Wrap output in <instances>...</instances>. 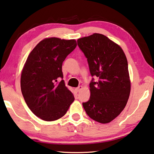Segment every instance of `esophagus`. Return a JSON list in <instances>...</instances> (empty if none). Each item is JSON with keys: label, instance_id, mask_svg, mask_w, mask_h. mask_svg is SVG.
<instances>
[{"label": "esophagus", "instance_id": "esophagus-1", "mask_svg": "<svg viewBox=\"0 0 154 154\" xmlns=\"http://www.w3.org/2000/svg\"><path fill=\"white\" fill-rule=\"evenodd\" d=\"M82 89H83V87L80 85V86L78 87V88H77L76 89H75V90H76L77 92H79V91H80L81 90H82Z\"/></svg>", "mask_w": 154, "mask_h": 154}]
</instances>
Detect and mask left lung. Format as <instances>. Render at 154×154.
<instances>
[{
    "instance_id": "left-lung-1",
    "label": "left lung",
    "mask_w": 154,
    "mask_h": 154,
    "mask_svg": "<svg viewBox=\"0 0 154 154\" xmlns=\"http://www.w3.org/2000/svg\"><path fill=\"white\" fill-rule=\"evenodd\" d=\"M92 77L90 97L83 106L91 119L108 123L127 104L131 91L128 63L123 50L106 36L94 33L77 40Z\"/></svg>"
}]
</instances>
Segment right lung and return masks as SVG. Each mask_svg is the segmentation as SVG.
I'll use <instances>...</instances> for the list:
<instances>
[{"label":"right lung","instance_id":"add662e5","mask_svg":"<svg viewBox=\"0 0 154 154\" xmlns=\"http://www.w3.org/2000/svg\"><path fill=\"white\" fill-rule=\"evenodd\" d=\"M76 46L75 40L46 38L27 58L21 76V92L31 111L44 121L63 117L74 101L64 80H57L63 79V63Z\"/></svg>","mask_w":154,"mask_h":154}]
</instances>
